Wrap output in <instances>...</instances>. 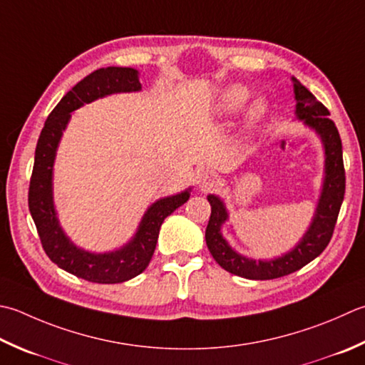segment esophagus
Returning a JSON list of instances; mask_svg holds the SVG:
<instances>
[{
	"label": "esophagus",
	"mask_w": 365,
	"mask_h": 365,
	"mask_svg": "<svg viewBox=\"0 0 365 365\" xmlns=\"http://www.w3.org/2000/svg\"><path fill=\"white\" fill-rule=\"evenodd\" d=\"M197 185H199V188H202L204 191L215 188L217 185H218V175H217V173H213V170H209V169L199 170Z\"/></svg>",
	"instance_id": "1"
}]
</instances>
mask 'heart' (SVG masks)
Instances as JSON below:
<instances>
[{
	"label": "heart",
	"mask_w": 365,
	"mask_h": 365,
	"mask_svg": "<svg viewBox=\"0 0 365 365\" xmlns=\"http://www.w3.org/2000/svg\"><path fill=\"white\" fill-rule=\"evenodd\" d=\"M248 95L250 93L244 85H231L230 88H226L223 93H221L220 101H218V110L221 113L237 112L240 107L247 103ZM264 113H266V104L259 99V101H256L252 107H250L248 118L252 123H256V121H259L264 117Z\"/></svg>",
	"instance_id": "1"
}]
</instances>
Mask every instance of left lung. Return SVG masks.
<instances>
[{
    "label": "left lung",
    "instance_id": "obj_1",
    "mask_svg": "<svg viewBox=\"0 0 365 365\" xmlns=\"http://www.w3.org/2000/svg\"><path fill=\"white\" fill-rule=\"evenodd\" d=\"M294 93L297 99V117L305 123L315 128L324 142L326 148V180L323 195H321L317 215L304 240L291 253L274 261L247 259L234 252L221 237L220 226L225 223L226 210L223 202L217 196L210 195L212 207L210 220L205 230V242L210 253L221 267L234 275L250 278V280H272L289 275L302 269L324 252L329 245L337 223L339 212L345 196V166L341 153V140L337 126L329 118L327 107L294 78Z\"/></svg>",
    "mask_w": 365,
    "mask_h": 365
}]
</instances>
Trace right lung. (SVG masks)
Segmentation results:
<instances>
[{
    "mask_svg": "<svg viewBox=\"0 0 365 365\" xmlns=\"http://www.w3.org/2000/svg\"><path fill=\"white\" fill-rule=\"evenodd\" d=\"M138 71L131 68H101L82 78L61 98L46 120L34 153L28 190V207L38 230L42 248L50 261L66 272L93 283H121L142 274L152 259L164 218L188 201L190 192L160 199L147 210L131 244L109 255H91L76 248L60 230L52 204V166L61 133L78 107L118 91H138Z\"/></svg>",
    "mask_w": 365,
    "mask_h": 365,
    "instance_id": "obj_1",
    "label": "right lung"
}]
</instances>
